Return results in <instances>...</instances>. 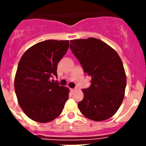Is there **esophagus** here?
Listing matches in <instances>:
<instances>
[{
    "mask_svg": "<svg viewBox=\"0 0 146 146\" xmlns=\"http://www.w3.org/2000/svg\"><path fill=\"white\" fill-rule=\"evenodd\" d=\"M70 91L72 92H75L76 91V89H70Z\"/></svg>",
    "mask_w": 146,
    "mask_h": 146,
    "instance_id": "1",
    "label": "esophagus"
}]
</instances>
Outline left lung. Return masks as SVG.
I'll list each match as a JSON object with an SVG mask.
<instances>
[{"instance_id":"1","label":"left lung","mask_w":146,"mask_h":146,"mask_svg":"<svg viewBox=\"0 0 146 146\" xmlns=\"http://www.w3.org/2000/svg\"><path fill=\"white\" fill-rule=\"evenodd\" d=\"M70 48L92 77L90 87L82 89L84 98L78 104L80 112L95 121L108 120L115 114L124 98L127 76L120 56L95 38L71 40Z\"/></svg>"}]
</instances>
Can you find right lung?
<instances>
[{
    "label": "right lung",
    "mask_w": 146,
    "mask_h": 146,
    "mask_svg": "<svg viewBox=\"0 0 146 146\" xmlns=\"http://www.w3.org/2000/svg\"><path fill=\"white\" fill-rule=\"evenodd\" d=\"M68 40H46L26 50L19 60L14 88L19 104L28 117L48 123L61 113L68 100L69 89L50 77L57 76V66L68 50Z\"/></svg>",
    "instance_id": "1"
}]
</instances>
